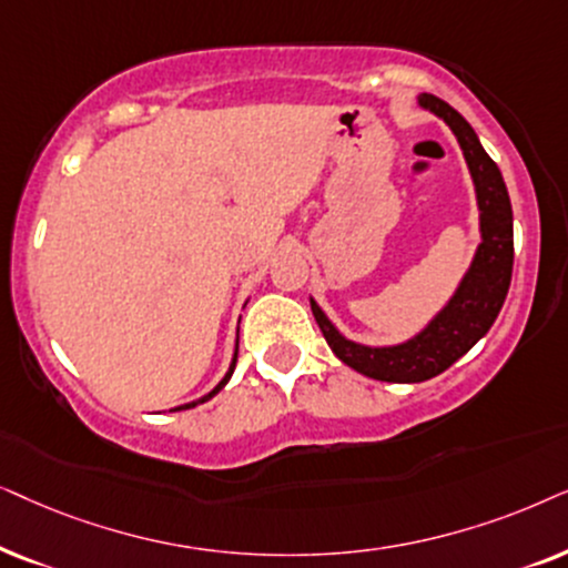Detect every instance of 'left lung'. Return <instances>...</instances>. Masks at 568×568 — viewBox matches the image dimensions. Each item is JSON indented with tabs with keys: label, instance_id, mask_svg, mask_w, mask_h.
<instances>
[{
	"label": "left lung",
	"instance_id": "obj_1",
	"mask_svg": "<svg viewBox=\"0 0 568 568\" xmlns=\"http://www.w3.org/2000/svg\"><path fill=\"white\" fill-rule=\"evenodd\" d=\"M418 109L434 113L449 126L470 171L480 233V244L475 248L470 267L465 270L447 304L423 324V329L395 345H366L345 337L316 304V298L308 296L314 320L332 353L368 379L392 384L434 379L447 372L457 358H463L501 312L514 264V215L498 165L483 150L478 134L463 113L444 103L442 98L420 93Z\"/></svg>",
	"mask_w": 568,
	"mask_h": 568
}]
</instances>
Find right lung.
<instances>
[{
	"label": "right lung",
	"mask_w": 568,
	"mask_h": 568,
	"mask_svg": "<svg viewBox=\"0 0 568 568\" xmlns=\"http://www.w3.org/2000/svg\"><path fill=\"white\" fill-rule=\"evenodd\" d=\"M236 361H239V335H236V351H233L231 366H229V372H225V376H223V379H221V382H217V384H215V387L207 392V395H202L200 399H194V403H186V405H179V407H173V410H189V407H194V405H200V403H207V399H210V397H215V395H217V392H221V389L225 387V384H229V382H231V376H233V368H236Z\"/></svg>",
	"instance_id": "right-lung-1"
}]
</instances>
